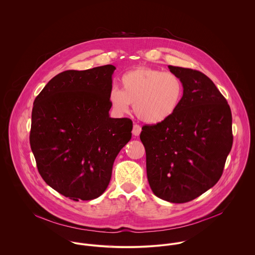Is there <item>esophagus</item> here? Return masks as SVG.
Wrapping results in <instances>:
<instances>
[{"instance_id": "1", "label": "esophagus", "mask_w": 255, "mask_h": 255, "mask_svg": "<svg viewBox=\"0 0 255 255\" xmlns=\"http://www.w3.org/2000/svg\"><path fill=\"white\" fill-rule=\"evenodd\" d=\"M140 131H141V128H140V126H138V125H134L133 126V128H132V134L134 135V136H138L139 134H140Z\"/></svg>"}]
</instances>
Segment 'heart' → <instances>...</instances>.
Returning <instances> with one entry per match:
<instances>
[{
  "label": "heart",
  "mask_w": 255,
  "mask_h": 255,
  "mask_svg": "<svg viewBox=\"0 0 255 255\" xmlns=\"http://www.w3.org/2000/svg\"><path fill=\"white\" fill-rule=\"evenodd\" d=\"M122 89L112 88L109 102L113 110L128 114L130 104L138 119L149 125L169 120L179 108L183 83L175 73L151 68H138L122 75Z\"/></svg>",
  "instance_id": "heart-1"
}]
</instances>
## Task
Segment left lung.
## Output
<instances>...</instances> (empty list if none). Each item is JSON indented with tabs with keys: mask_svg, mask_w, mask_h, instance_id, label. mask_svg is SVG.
<instances>
[{
	"mask_svg": "<svg viewBox=\"0 0 255 255\" xmlns=\"http://www.w3.org/2000/svg\"><path fill=\"white\" fill-rule=\"evenodd\" d=\"M168 68L182 79V102L166 122L143 126L140 140L153 193L172 203H185L220 180L233 145L232 112L204 73Z\"/></svg>",
	"mask_w": 255,
	"mask_h": 255,
	"instance_id": "left-lung-1",
	"label": "left lung"
}]
</instances>
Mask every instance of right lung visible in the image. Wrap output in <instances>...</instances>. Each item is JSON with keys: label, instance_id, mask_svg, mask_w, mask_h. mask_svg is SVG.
Listing matches in <instances>:
<instances>
[{"label": "right lung", "instance_id": "obj_1", "mask_svg": "<svg viewBox=\"0 0 255 255\" xmlns=\"http://www.w3.org/2000/svg\"><path fill=\"white\" fill-rule=\"evenodd\" d=\"M112 65L54 76L38 94L30 147L45 182L70 199L99 197L114 161L131 138L130 119L109 116Z\"/></svg>", "mask_w": 255, "mask_h": 255}]
</instances>
